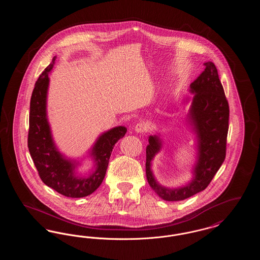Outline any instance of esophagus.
<instances>
[{
	"label": "esophagus",
	"instance_id": "1",
	"mask_svg": "<svg viewBox=\"0 0 260 260\" xmlns=\"http://www.w3.org/2000/svg\"><path fill=\"white\" fill-rule=\"evenodd\" d=\"M147 129V125L144 124V123H138L135 125V131L138 134H141V133H144L145 131Z\"/></svg>",
	"mask_w": 260,
	"mask_h": 260
}]
</instances>
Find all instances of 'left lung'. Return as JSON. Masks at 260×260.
<instances>
[{"instance_id":"obj_1","label":"left lung","mask_w":260,"mask_h":260,"mask_svg":"<svg viewBox=\"0 0 260 260\" xmlns=\"http://www.w3.org/2000/svg\"><path fill=\"white\" fill-rule=\"evenodd\" d=\"M205 70L190 85L195 93L189 119L198 137V161L193 170V180L183 187L168 189L158 184L151 171V161L161 149L158 136L149 137L146 147V177L149 185L165 201H182L205 190L226 156L229 128V105L218 72L212 62L204 63Z\"/></svg>"}]
</instances>
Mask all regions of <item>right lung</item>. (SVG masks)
I'll list each match as a JSON object with an SVG mask.
<instances>
[{
  "label": "right lung",
  "mask_w": 260,
  "mask_h": 260,
  "mask_svg": "<svg viewBox=\"0 0 260 260\" xmlns=\"http://www.w3.org/2000/svg\"><path fill=\"white\" fill-rule=\"evenodd\" d=\"M56 56L40 75L30 101L28 149L42 181L70 198H83L93 193L102 183L114 145L123 138L126 128L117 126L99 136L90 155L95 161V171L87 177L75 173L76 162L63 158L52 141L47 119V92L49 72Z\"/></svg>",
  "instance_id": "obj_1"
}]
</instances>
